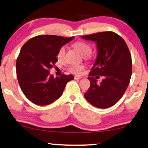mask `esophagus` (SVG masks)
I'll return each instance as SVG.
<instances>
[{
  "mask_svg": "<svg viewBox=\"0 0 148 148\" xmlns=\"http://www.w3.org/2000/svg\"><path fill=\"white\" fill-rule=\"evenodd\" d=\"M74 78H75V79H81L82 77H81V76L75 75V77H74Z\"/></svg>",
  "mask_w": 148,
  "mask_h": 148,
  "instance_id": "34e87169",
  "label": "esophagus"
}]
</instances>
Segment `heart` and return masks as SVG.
<instances>
[{"mask_svg":"<svg viewBox=\"0 0 148 148\" xmlns=\"http://www.w3.org/2000/svg\"><path fill=\"white\" fill-rule=\"evenodd\" d=\"M73 46L75 48L76 50L79 52L83 56H86L89 55L91 52V47L88 44V43L83 42V41H77L73 43ZM66 54V48L64 46L61 47L57 52V58L59 60L62 61L64 59ZM84 66L82 64H75V65H71L68 68V70L69 72L75 75H79L81 72L84 70Z\"/></svg>","mask_w":148,"mask_h":148,"instance_id":"obj_1","label":"heart"}]
</instances>
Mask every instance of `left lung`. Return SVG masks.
<instances>
[{
    "label": "left lung",
    "mask_w": 148,
    "mask_h": 148,
    "mask_svg": "<svg viewBox=\"0 0 148 148\" xmlns=\"http://www.w3.org/2000/svg\"><path fill=\"white\" fill-rule=\"evenodd\" d=\"M82 38L94 41L98 50L88 77L91 86L84 98L95 107L109 108L122 98L130 84L132 62L129 48L124 39L114 32H98ZM98 75L104 77L100 84L96 79Z\"/></svg>",
    "instance_id": "obj_1"
}]
</instances>
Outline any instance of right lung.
<instances>
[{
    "mask_svg": "<svg viewBox=\"0 0 148 148\" xmlns=\"http://www.w3.org/2000/svg\"><path fill=\"white\" fill-rule=\"evenodd\" d=\"M73 39L39 35L27 41L21 49L16 63L17 79L26 98L35 105L55 102L62 95L68 82L74 79L72 75L55 77L49 72L57 62L59 49Z\"/></svg>",
    "mask_w": 148,
    "mask_h": 148,
    "instance_id": "right-lung-1",
    "label": "right lung"
}]
</instances>
